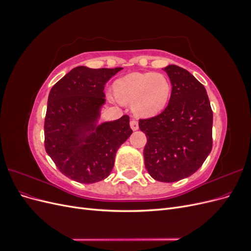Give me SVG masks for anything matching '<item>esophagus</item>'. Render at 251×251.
<instances>
[{
	"mask_svg": "<svg viewBox=\"0 0 251 251\" xmlns=\"http://www.w3.org/2000/svg\"><path fill=\"white\" fill-rule=\"evenodd\" d=\"M130 126H131V128L133 131H137L138 130V127H139V126H138V123L136 120H131V123H130Z\"/></svg>",
	"mask_w": 251,
	"mask_h": 251,
	"instance_id": "34e87169",
	"label": "esophagus"
}]
</instances>
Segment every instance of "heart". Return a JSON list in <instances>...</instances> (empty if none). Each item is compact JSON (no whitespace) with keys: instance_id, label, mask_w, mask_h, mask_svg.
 Segmentation results:
<instances>
[{"instance_id":"1","label":"heart","mask_w":251,"mask_h":251,"mask_svg":"<svg viewBox=\"0 0 251 251\" xmlns=\"http://www.w3.org/2000/svg\"><path fill=\"white\" fill-rule=\"evenodd\" d=\"M116 100L130 105L136 117L149 118L164 110L172 94L170 78L162 73L133 72L114 83Z\"/></svg>"}]
</instances>
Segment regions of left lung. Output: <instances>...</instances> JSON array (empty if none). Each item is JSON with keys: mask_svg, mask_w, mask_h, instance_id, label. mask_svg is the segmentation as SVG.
I'll return each mask as SVG.
<instances>
[{"mask_svg": "<svg viewBox=\"0 0 251 251\" xmlns=\"http://www.w3.org/2000/svg\"><path fill=\"white\" fill-rule=\"evenodd\" d=\"M172 83L168 107L139 120L147 136L144 164L157 181L176 182L198 171L212 148V111L202 83L183 68H164Z\"/></svg>", "mask_w": 251, "mask_h": 251, "instance_id": "obj_1", "label": "left lung"}]
</instances>
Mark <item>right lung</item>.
<instances>
[{"label": "right lung", "instance_id": "obj_1", "mask_svg": "<svg viewBox=\"0 0 251 251\" xmlns=\"http://www.w3.org/2000/svg\"><path fill=\"white\" fill-rule=\"evenodd\" d=\"M123 68H74L52 87L45 118V149L65 176L95 183L113 170L119 147L133 131L130 117L98 124L104 85Z\"/></svg>", "mask_w": 251, "mask_h": 251}]
</instances>
